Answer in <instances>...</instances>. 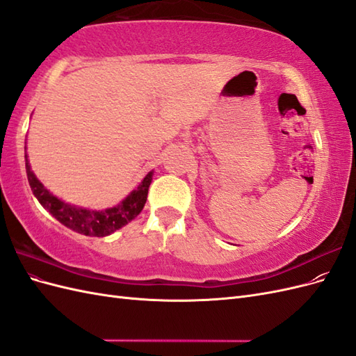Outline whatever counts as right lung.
Instances as JSON below:
<instances>
[{
  "label": "right lung",
  "mask_w": 356,
  "mask_h": 356,
  "mask_svg": "<svg viewBox=\"0 0 356 356\" xmlns=\"http://www.w3.org/2000/svg\"><path fill=\"white\" fill-rule=\"evenodd\" d=\"M25 166L31 190L41 203V207L49 211L59 222L67 225L68 229L80 234L96 236V238H104V236L114 233L115 230L122 229L127 222H131L136 215H139V212L143 211L147 202L148 187L152 184L153 179V172H148L147 177L141 181V184L138 186V188L134 190L120 204L108 209L93 211L74 207V204L65 203L56 196H53L51 193L37 179L34 172L31 170L26 154Z\"/></svg>",
  "instance_id": "right-lung-1"
}]
</instances>
